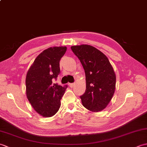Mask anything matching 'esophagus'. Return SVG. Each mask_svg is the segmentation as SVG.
<instances>
[{
  "instance_id": "obj_1",
  "label": "esophagus",
  "mask_w": 147,
  "mask_h": 147,
  "mask_svg": "<svg viewBox=\"0 0 147 147\" xmlns=\"http://www.w3.org/2000/svg\"><path fill=\"white\" fill-rule=\"evenodd\" d=\"M74 85V83H69V86L71 88H72V87H73Z\"/></svg>"
}]
</instances>
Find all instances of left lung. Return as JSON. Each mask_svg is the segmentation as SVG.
Returning <instances> with one entry per match:
<instances>
[{"label": "left lung", "mask_w": 147, "mask_h": 147, "mask_svg": "<svg viewBox=\"0 0 147 147\" xmlns=\"http://www.w3.org/2000/svg\"><path fill=\"white\" fill-rule=\"evenodd\" d=\"M71 49L85 73L86 91L80 96L83 105L92 112L104 110L115 92L116 76L113 67L106 55L94 47L85 44Z\"/></svg>", "instance_id": "left-lung-1"}]
</instances>
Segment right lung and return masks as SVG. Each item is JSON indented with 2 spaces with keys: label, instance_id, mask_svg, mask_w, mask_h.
<instances>
[{
  "label": "right lung",
  "instance_id": "right-lung-1",
  "mask_svg": "<svg viewBox=\"0 0 147 147\" xmlns=\"http://www.w3.org/2000/svg\"><path fill=\"white\" fill-rule=\"evenodd\" d=\"M66 50V47H54L44 50L37 56L27 72V98L34 110L43 117H52L59 111L61 99L67 87L53 83L60 73L59 62Z\"/></svg>",
  "mask_w": 147,
  "mask_h": 147
}]
</instances>
